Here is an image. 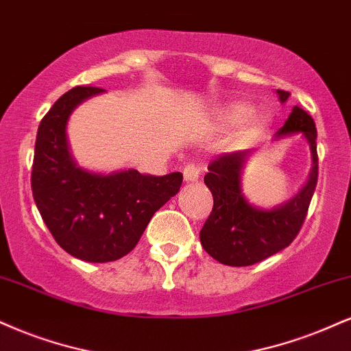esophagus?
<instances>
[{"instance_id":"34e87169","label":"esophagus","mask_w":351,"mask_h":351,"mask_svg":"<svg viewBox=\"0 0 351 351\" xmlns=\"http://www.w3.org/2000/svg\"><path fill=\"white\" fill-rule=\"evenodd\" d=\"M202 171H204V167H202V165L188 163L186 167H184V170H183L184 180H186V181H196L201 176Z\"/></svg>"}]
</instances>
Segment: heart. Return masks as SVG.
<instances>
[{
    "mask_svg": "<svg viewBox=\"0 0 351 351\" xmlns=\"http://www.w3.org/2000/svg\"><path fill=\"white\" fill-rule=\"evenodd\" d=\"M250 116H252V109L248 108L247 104H235V106L230 108L229 112H227V119H230L234 122L245 121V119H248ZM255 124L258 125L260 121H256Z\"/></svg>",
    "mask_w": 351,
    "mask_h": 351,
    "instance_id": "b5f03b06",
    "label": "heart"
}]
</instances>
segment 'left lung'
Instances as JSON below:
<instances>
[{"label":"left lung","mask_w":351,"mask_h":351,"mask_svg":"<svg viewBox=\"0 0 351 351\" xmlns=\"http://www.w3.org/2000/svg\"><path fill=\"white\" fill-rule=\"evenodd\" d=\"M276 93L281 103L289 98L288 91L278 90ZM294 132L306 135L314 167L302 191L276 209L261 210L245 201L240 189V171L250 152L221 154L209 163L204 183L213 193L214 206L199 232V239L202 248L219 263L229 267L255 265L286 248L298 237L306 221L319 176L315 122L298 106L278 130V137Z\"/></svg>","instance_id":"obj_1"}]
</instances>
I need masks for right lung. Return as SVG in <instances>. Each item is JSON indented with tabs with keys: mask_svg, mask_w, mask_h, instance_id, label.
<instances>
[{
	"mask_svg": "<svg viewBox=\"0 0 351 351\" xmlns=\"http://www.w3.org/2000/svg\"><path fill=\"white\" fill-rule=\"evenodd\" d=\"M96 86H77L42 117L31 175L32 196L60 247L91 263L119 260L132 250L162 206L180 191V171L165 176L137 170L96 175L77 167L66 142V121Z\"/></svg>",
	"mask_w": 351,
	"mask_h": 351,
	"instance_id": "add662e5",
	"label": "right lung"
}]
</instances>
